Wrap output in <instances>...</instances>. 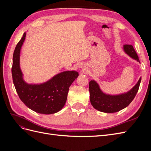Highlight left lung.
Here are the masks:
<instances>
[{"mask_svg":"<svg viewBox=\"0 0 151 151\" xmlns=\"http://www.w3.org/2000/svg\"><path fill=\"white\" fill-rule=\"evenodd\" d=\"M124 52L132 58L139 62V57L132 45H125ZM141 78L139 79L133 88L127 93L118 95H110L103 93L99 84L94 80L89 82V89L90 101L92 106L97 110L104 113H115L129 106L138 92Z\"/></svg>","mask_w":151,"mask_h":151,"instance_id":"left-lung-1","label":"left lung"}]
</instances>
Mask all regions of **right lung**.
I'll use <instances>...</instances> for the list:
<instances>
[{
    "instance_id": "add662e5",
    "label": "right lung",
    "mask_w": 151,
    "mask_h": 151,
    "mask_svg": "<svg viewBox=\"0 0 151 151\" xmlns=\"http://www.w3.org/2000/svg\"><path fill=\"white\" fill-rule=\"evenodd\" d=\"M26 35L24 33L13 54L12 76L17 93L26 106L33 111L45 115L55 113L64 106L69 87L79 74L74 70H67L42 84L26 83L20 68V52Z\"/></svg>"
}]
</instances>
